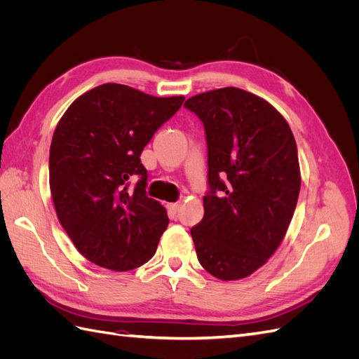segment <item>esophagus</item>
Masks as SVG:
<instances>
[{
  "label": "esophagus",
  "mask_w": 359,
  "mask_h": 359,
  "mask_svg": "<svg viewBox=\"0 0 359 359\" xmlns=\"http://www.w3.org/2000/svg\"><path fill=\"white\" fill-rule=\"evenodd\" d=\"M180 208H181V203H180V202L168 203V205H166V210H168V212H169L170 215H175V214L180 211Z\"/></svg>",
  "instance_id": "34e87169"
}]
</instances>
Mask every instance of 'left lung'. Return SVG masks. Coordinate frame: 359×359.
<instances>
[{
  "label": "left lung",
  "mask_w": 359,
  "mask_h": 359,
  "mask_svg": "<svg viewBox=\"0 0 359 359\" xmlns=\"http://www.w3.org/2000/svg\"><path fill=\"white\" fill-rule=\"evenodd\" d=\"M184 106L202 121L208 149L203 219L190 231L198 260L220 280L244 278L273 256L295 212V137L266 100L233 86Z\"/></svg>",
  "instance_id": "8db88e82"
}]
</instances>
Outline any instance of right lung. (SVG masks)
<instances>
[{"mask_svg": "<svg viewBox=\"0 0 359 359\" xmlns=\"http://www.w3.org/2000/svg\"><path fill=\"white\" fill-rule=\"evenodd\" d=\"M182 102L104 83L60 119L49 151L50 193L61 226L90 262L130 271L154 256L169 219L147 196L140 154Z\"/></svg>", "mask_w": 359, "mask_h": 359, "instance_id": "obj_1", "label": "right lung"}]
</instances>
